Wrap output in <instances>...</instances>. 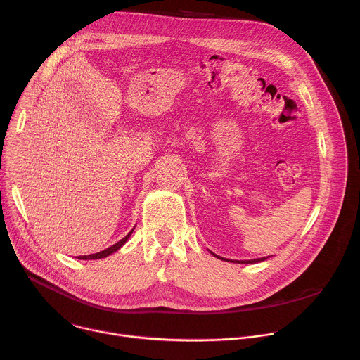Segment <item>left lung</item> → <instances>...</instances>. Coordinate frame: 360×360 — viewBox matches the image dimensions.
Segmentation results:
<instances>
[{"mask_svg": "<svg viewBox=\"0 0 360 360\" xmlns=\"http://www.w3.org/2000/svg\"><path fill=\"white\" fill-rule=\"evenodd\" d=\"M214 255V253H213ZM216 256V255H214ZM219 257V256H217ZM219 259H223V257H219ZM267 257H262V259H252V260H226V262H234V263H245V264H249V263H259V262H263L266 260Z\"/></svg>", "mask_w": 360, "mask_h": 360, "instance_id": "obj_1", "label": "left lung"}]
</instances>
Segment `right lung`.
Instances as JSON below:
<instances>
[{"mask_svg": "<svg viewBox=\"0 0 360 360\" xmlns=\"http://www.w3.org/2000/svg\"><path fill=\"white\" fill-rule=\"evenodd\" d=\"M134 230V229H133ZM133 230L126 236V237H123L122 240L120 242H117L115 245H112V246H110L108 249H105V250H103V252H98V253H94V255H87V256H78V259L79 260H96V259H103V257H107V256H110L111 253H114V252H117L120 248H122L127 240H129V237L131 236V233H133Z\"/></svg>", "mask_w": 360, "mask_h": 360, "instance_id": "obj_1", "label": "right lung"}]
</instances>
